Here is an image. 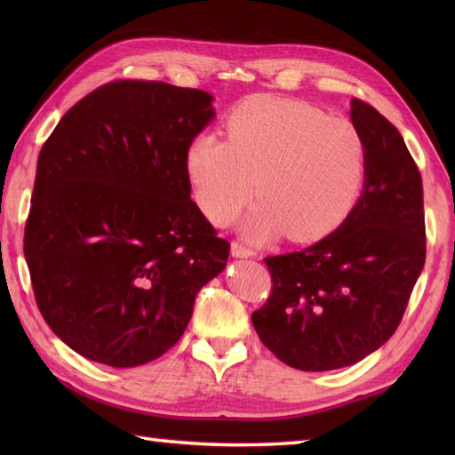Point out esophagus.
Masks as SVG:
<instances>
[{"mask_svg": "<svg viewBox=\"0 0 455 455\" xmlns=\"http://www.w3.org/2000/svg\"><path fill=\"white\" fill-rule=\"evenodd\" d=\"M230 254H233L235 258H250V256H254L252 250L246 248L244 244H240V243L230 244Z\"/></svg>", "mask_w": 455, "mask_h": 455, "instance_id": "obj_1", "label": "esophagus"}]
</instances>
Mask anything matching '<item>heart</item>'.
<instances>
[{
  "instance_id": "heart-1",
  "label": "heart",
  "mask_w": 455,
  "mask_h": 455,
  "mask_svg": "<svg viewBox=\"0 0 455 455\" xmlns=\"http://www.w3.org/2000/svg\"><path fill=\"white\" fill-rule=\"evenodd\" d=\"M228 140L201 132L189 142L196 199L219 227L259 199L244 222L254 243L285 233L297 243L331 235L350 215L365 178L355 124L301 101L258 95L228 115Z\"/></svg>"
}]
</instances>
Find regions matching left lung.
I'll return each mask as SVG.
<instances>
[{"label": "left lung", "mask_w": 455, "mask_h": 455, "mask_svg": "<svg viewBox=\"0 0 455 455\" xmlns=\"http://www.w3.org/2000/svg\"><path fill=\"white\" fill-rule=\"evenodd\" d=\"M365 180L350 215L301 252L269 256L272 295L252 313L269 352L301 371L363 360L397 331L427 259L422 178L401 132L362 100Z\"/></svg>", "instance_id": "left-lung-1"}]
</instances>
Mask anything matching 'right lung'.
Listing matches in <instances>:
<instances>
[{
  "label": "right lung",
  "instance_id": "add662e5",
  "mask_svg": "<svg viewBox=\"0 0 455 455\" xmlns=\"http://www.w3.org/2000/svg\"><path fill=\"white\" fill-rule=\"evenodd\" d=\"M212 95L117 80L56 124L36 162L25 259L46 324L74 352L137 367L176 344L228 243L191 201L189 142Z\"/></svg>",
  "mask_w": 455,
  "mask_h": 455
}]
</instances>
